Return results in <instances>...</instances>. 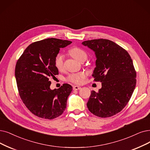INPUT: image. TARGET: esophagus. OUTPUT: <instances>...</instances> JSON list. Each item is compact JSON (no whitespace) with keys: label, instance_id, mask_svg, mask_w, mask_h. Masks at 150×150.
<instances>
[{"label":"esophagus","instance_id":"34e87169","mask_svg":"<svg viewBox=\"0 0 150 150\" xmlns=\"http://www.w3.org/2000/svg\"><path fill=\"white\" fill-rule=\"evenodd\" d=\"M81 87L78 86H73V90H75V91H78V90H80Z\"/></svg>","mask_w":150,"mask_h":150}]
</instances>
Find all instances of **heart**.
I'll list each match as a JSON object with an SVG mask.
<instances>
[{
    "label": "heart",
    "mask_w": 150,
    "mask_h": 150,
    "mask_svg": "<svg viewBox=\"0 0 150 150\" xmlns=\"http://www.w3.org/2000/svg\"><path fill=\"white\" fill-rule=\"evenodd\" d=\"M70 53L77 61L83 57L87 58V54L84 50L79 47H74L70 50ZM64 55L61 53H59L55 56L54 58V65L56 68L58 70H62L63 68L64 63ZM86 76L84 72H79V73H73L70 74L67 78V80L77 84H81L83 81Z\"/></svg>",
    "instance_id": "1"
}]
</instances>
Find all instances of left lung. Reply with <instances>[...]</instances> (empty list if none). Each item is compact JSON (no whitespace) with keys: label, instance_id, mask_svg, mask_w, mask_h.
I'll use <instances>...</instances> for the list:
<instances>
[{"label":"left lung","instance_id":"left-lung-1","mask_svg":"<svg viewBox=\"0 0 150 150\" xmlns=\"http://www.w3.org/2000/svg\"><path fill=\"white\" fill-rule=\"evenodd\" d=\"M92 50L97 59L92 76L101 82L98 92H91L87 106L94 115L111 117L126 106L136 85V72L132 59L121 46L108 39L83 41Z\"/></svg>","mask_w":150,"mask_h":150}]
</instances>
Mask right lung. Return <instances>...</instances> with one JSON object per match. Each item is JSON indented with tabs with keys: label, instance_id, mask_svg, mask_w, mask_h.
<instances>
[{
	"label": "right lung",
	"instance_id": "1",
	"mask_svg": "<svg viewBox=\"0 0 150 150\" xmlns=\"http://www.w3.org/2000/svg\"><path fill=\"white\" fill-rule=\"evenodd\" d=\"M71 41L49 38L30 44L16 62L15 78L19 94L27 108L34 115L52 119L62 115L73 87L64 83L50 89V77L58 74L54 58L60 48Z\"/></svg>",
	"mask_w": 150,
	"mask_h": 150
}]
</instances>
